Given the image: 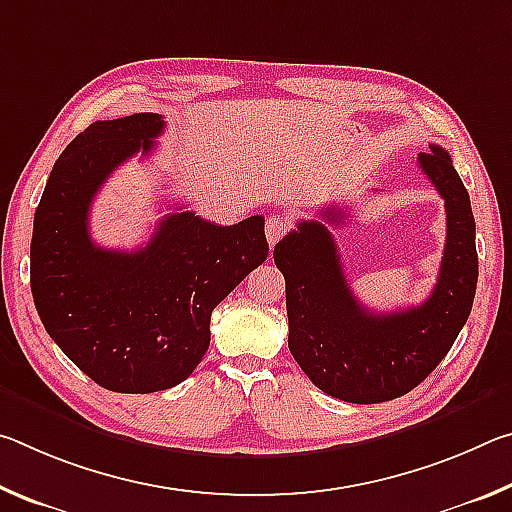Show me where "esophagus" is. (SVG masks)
Listing matches in <instances>:
<instances>
[{
  "label": "esophagus",
  "instance_id": "esophagus-1",
  "mask_svg": "<svg viewBox=\"0 0 512 512\" xmlns=\"http://www.w3.org/2000/svg\"><path fill=\"white\" fill-rule=\"evenodd\" d=\"M289 228H291V223L284 219V216H268V219H266V241H268V246H275L277 241L287 235Z\"/></svg>",
  "mask_w": 512,
  "mask_h": 512
}]
</instances>
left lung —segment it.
Returning a JSON list of instances; mask_svg holds the SVG:
<instances>
[{
    "label": "left lung",
    "mask_w": 512,
    "mask_h": 512,
    "mask_svg": "<svg viewBox=\"0 0 512 512\" xmlns=\"http://www.w3.org/2000/svg\"><path fill=\"white\" fill-rule=\"evenodd\" d=\"M420 153V169L445 198L447 241L431 296L418 307L375 314L354 298L339 248L320 221H300L273 250L287 282L289 350L320 391L377 404L413 391L445 359L472 311L479 257L467 189L443 146ZM341 207L320 219L339 225Z\"/></svg>",
    "instance_id": "8db88e82"
}]
</instances>
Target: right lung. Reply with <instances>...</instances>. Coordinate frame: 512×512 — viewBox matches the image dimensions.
<instances>
[{"label": "right lung", "mask_w": 512, "mask_h": 512, "mask_svg": "<svg viewBox=\"0 0 512 512\" xmlns=\"http://www.w3.org/2000/svg\"><path fill=\"white\" fill-rule=\"evenodd\" d=\"M162 115L94 121L49 173L33 219L31 291L67 359L115 393H155L185 381L210 348L214 307L266 262L264 216L216 225L194 212L160 219L142 248H99L92 198L121 162L149 155Z\"/></svg>", "instance_id": "right-lung-1"}]
</instances>
